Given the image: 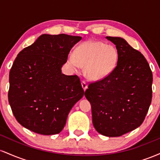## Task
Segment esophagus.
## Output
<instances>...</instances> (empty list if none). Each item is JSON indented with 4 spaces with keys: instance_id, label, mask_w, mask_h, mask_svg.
<instances>
[{
    "instance_id": "34e87169",
    "label": "esophagus",
    "mask_w": 160,
    "mask_h": 160,
    "mask_svg": "<svg viewBox=\"0 0 160 160\" xmlns=\"http://www.w3.org/2000/svg\"><path fill=\"white\" fill-rule=\"evenodd\" d=\"M81 85H82V89H83V90L86 91V89H87V87H88V86H87V84H86V82L85 81H82L81 82Z\"/></svg>"
}]
</instances>
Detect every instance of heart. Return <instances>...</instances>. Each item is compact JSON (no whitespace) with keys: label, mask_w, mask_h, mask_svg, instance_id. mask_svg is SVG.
Masks as SVG:
<instances>
[{"label":"heart","mask_w":160,"mask_h":160,"mask_svg":"<svg viewBox=\"0 0 160 160\" xmlns=\"http://www.w3.org/2000/svg\"><path fill=\"white\" fill-rule=\"evenodd\" d=\"M118 51L114 46L98 40H87L76 47L68 62L74 69L85 67V74L92 80L105 78L115 69Z\"/></svg>","instance_id":"b5f03b06"}]
</instances>
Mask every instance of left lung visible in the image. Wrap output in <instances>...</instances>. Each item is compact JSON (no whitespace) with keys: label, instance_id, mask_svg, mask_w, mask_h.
I'll return each mask as SVG.
<instances>
[{"label":"left lung","instance_id":"8db88e82","mask_svg":"<svg viewBox=\"0 0 160 160\" xmlns=\"http://www.w3.org/2000/svg\"><path fill=\"white\" fill-rule=\"evenodd\" d=\"M116 45L118 62L105 78L89 83L92 123L104 136L119 137L140 126L152 100L153 74L146 58L118 37H106Z\"/></svg>","mask_w":160,"mask_h":160}]
</instances>
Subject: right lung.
<instances>
[{"mask_svg": "<svg viewBox=\"0 0 160 160\" xmlns=\"http://www.w3.org/2000/svg\"><path fill=\"white\" fill-rule=\"evenodd\" d=\"M81 37L42 34L18 54L10 71L9 103L23 127L59 133L73 106L83 96L80 78L62 73L69 52Z\"/></svg>", "mask_w": 160, "mask_h": 160, "instance_id": "add662e5", "label": "right lung"}]
</instances>
